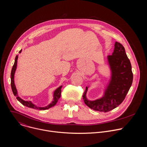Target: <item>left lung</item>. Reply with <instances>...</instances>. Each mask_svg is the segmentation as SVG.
Returning <instances> with one entry per match:
<instances>
[{"label":"left lung","mask_w":147,"mask_h":147,"mask_svg":"<svg viewBox=\"0 0 147 147\" xmlns=\"http://www.w3.org/2000/svg\"><path fill=\"white\" fill-rule=\"evenodd\" d=\"M111 70V78L104 95L95 100L86 97L88 87L84 92V102L91 109L99 112H109L116 108L125 99L133 82L131 65L124 47L116 42L112 55L108 56Z\"/></svg>","instance_id":"left-lung-1"}]
</instances>
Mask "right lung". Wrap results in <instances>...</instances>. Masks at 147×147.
Instances as JSON below:
<instances>
[{"label": "right lung", "instance_id": "right-lung-1", "mask_svg": "<svg viewBox=\"0 0 147 147\" xmlns=\"http://www.w3.org/2000/svg\"><path fill=\"white\" fill-rule=\"evenodd\" d=\"M22 50H20V51L19 52V53L22 52ZM17 59H18V56H16L15 58V61H14V65L12 67L11 69V90L13 91V93L14 94V96H16L17 99L22 104H23L24 106L27 107L28 108H32V109H38V110H46V109H48L49 108L55 106V105L56 104V103L57 102L58 100L59 99V98H60L61 96V88L62 87V86L59 87V88H57L53 93V101L49 105L45 107H36L35 105L33 104L31 101H26L24 100L23 99H22V98H20L18 96V94H17V91L15 86L14 84V73L15 71L16 70V68H17Z\"/></svg>", "mask_w": 147, "mask_h": 147}]
</instances>
